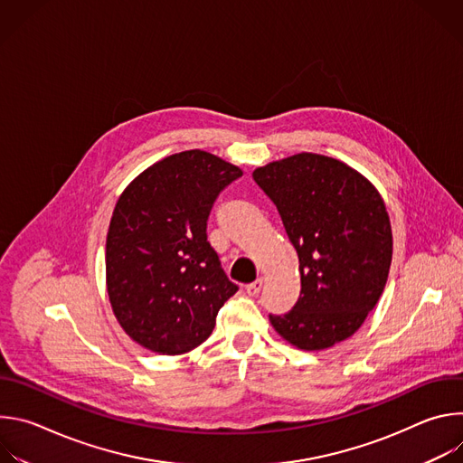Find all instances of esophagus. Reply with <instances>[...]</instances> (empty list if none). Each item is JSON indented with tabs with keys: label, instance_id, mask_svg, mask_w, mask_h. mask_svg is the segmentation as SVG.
<instances>
[{
	"label": "esophagus",
	"instance_id": "esophagus-1",
	"mask_svg": "<svg viewBox=\"0 0 463 463\" xmlns=\"http://www.w3.org/2000/svg\"><path fill=\"white\" fill-rule=\"evenodd\" d=\"M261 288H263V279H258V280L247 284V286H245V291H247V295L256 297V295L261 291Z\"/></svg>",
	"mask_w": 463,
	"mask_h": 463
}]
</instances>
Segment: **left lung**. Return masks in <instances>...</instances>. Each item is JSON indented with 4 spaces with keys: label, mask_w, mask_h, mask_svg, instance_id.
I'll return each mask as SVG.
<instances>
[{
    "label": "left lung",
    "mask_w": 463,
    "mask_h": 463,
    "mask_svg": "<svg viewBox=\"0 0 463 463\" xmlns=\"http://www.w3.org/2000/svg\"><path fill=\"white\" fill-rule=\"evenodd\" d=\"M298 254L300 297L273 327L300 350L352 337L375 307L392 261V229L375 186L345 163L297 154L252 172Z\"/></svg>",
    "instance_id": "1"
}]
</instances>
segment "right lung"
I'll use <instances>...</instances> for the list:
<instances>
[{"mask_svg":"<svg viewBox=\"0 0 463 463\" xmlns=\"http://www.w3.org/2000/svg\"><path fill=\"white\" fill-rule=\"evenodd\" d=\"M238 177V166L188 150L156 163L120 194L106 238L108 295L141 346L166 355L200 346L238 291L207 240L214 202Z\"/></svg>","mask_w":463,"mask_h":463,"instance_id":"right-lung-1","label":"right lung"}]
</instances>
